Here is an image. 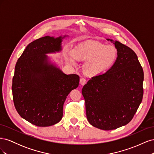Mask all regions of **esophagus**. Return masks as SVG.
I'll return each instance as SVG.
<instances>
[{"mask_svg":"<svg viewBox=\"0 0 154 154\" xmlns=\"http://www.w3.org/2000/svg\"><path fill=\"white\" fill-rule=\"evenodd\" d=\"M86 83H87V80L85 78H80V84L82 85H85Z\"/></svg>","mask_w":154,"mask_h":154,"instance_id":"1","label":"esophagus"}]
</instances>
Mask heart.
I'll return each mask as SVG.
<instances>
[{
	"label": "heart",
	"mask_w": 154,
	"mask_h": 154,
	"mask_svg": "<svg viewBox=\"0 0 154 154\" xmlns=\"http://www.w3.org/2000/svg\"><path fill=\"white\" fill-rule=\"evenodd\" d=\"M117 57V50L114 46L97 41H88L78 45L70 51L67 61L76 66L78 59L86 60L83 64L84 72L89 75H96L110 67Z\"/></svg>",
	"instance_id": "b5f03b06"
}]
</instances>
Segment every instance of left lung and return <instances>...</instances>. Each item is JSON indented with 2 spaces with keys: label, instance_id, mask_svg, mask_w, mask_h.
<instances>
[{
  "label": "left lung",
  "instance_id": "8db88e82",
  "mask_svg": "<svg viewBox=\"0 0 154 154\" xmlns=\"http://www.w3.org/2000/svg\"><path fill=\"white\" fill-rule=\"evenodd\" d=\"M111 41L118 57L106 72L92 77L82 88L87 118L104 130L116 129L131 121L141 104L144 72L134 51L118 41Z\"/></svg>",
  "mask_w": 154,
  "mask_h": 154
}]
</instances>
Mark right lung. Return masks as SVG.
I'll use <instances>...</instances> for the list:
<instances>
[{
  "mask_svg": "<svg viewBox=\"0 0 154 154\" xmlns=\"http://www.w3.org/2000/svg\"><path fill=\"white\" fill-rule=\"evenodd\" d=\"M45 36L27 45L18 59L13 78L15 109L22 118L38 127H49L63 116L67 96L79 85L77 74H66L46 54L62 50V39Z\"/></svg>",
  "mask_w": 154,
  "mask_h": 154,
  "instance_id": "add662e5",
  "label": "right lung"
}]
</instances>
